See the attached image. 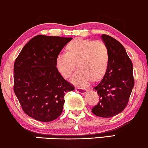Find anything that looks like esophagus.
Listing matches in <instances>:
<instances>
[{
    "label": "esophagus",
    "instance_id": "esophagus-1",
    "mask_svg": "<svg viewBox=\"0 0 148 148\" xmlns=\"http://www.w3.org/2000/svg\"><path fill=\"white\" fill-rule=\"evenodd\" d=\"M75 90L77 91V92H79V93H81V94H85L88 92V90H84V89H82L80 88H76Z\"/></svg>",
    "mask_w": 148,
    "mask_h": 148
}]
</instances>
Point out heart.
<instances>
[{
  "label": "heart",
  "mask_w": 148,
  "mask_h": 148,
  "mask_svg": "<svg viewBox=\"0 0 148 148\" xmlns=\"http://www.w3.org/2000/svg\"><path fill=\"white\" fill-rule=\"evenodd\" d=\"M108 51L103 43L91 40L76 38L67 46V52L57 55L56 66L64 78L73 70L75 62L79 69L71 77V82L77 86L86 87L92 80L103 77L108 64Z\"/></svg>",
  "instance_id": "b5f03b06"
}]
</instances>
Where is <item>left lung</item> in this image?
Segmentation results:
<instances>
[{"instance_id":"8db88e82","label":"left lung","mask_w":148,"mask_h":148,"mask_svg":"<svg viewBox=\"0 0 148 148\" xmlns=\"http://www.w3.org/2000/svg\"><path fill=\"white\" fill-rule=\"evenodd\" d=\"M101 38L108 51V64L103 79L94 88L100 98L92 112L109 118L121 112L128 103L134 84L133 66L119 42L105 34Z\"/></svg>"}]
</instances>
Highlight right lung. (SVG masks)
<instances>
[{
    "mask_svg": "<svg viewBox=\"0 0 148 148\" xmlns=\"http://www.w3.org/2000/svg\"><path fill=\"white\" fill-rule=\"evenodd\" d=\"M72 38L38 35L24 46L14 66V90L22 108L40 121L56 119L63 110L64 95L74 87L56 66L57 55Z\"/></svg>",
    "mask_w": 148,
    "mask_h": 148,
    "instance_id": "add662e5",
    "label": "right lung"
}]
</instances>
